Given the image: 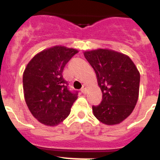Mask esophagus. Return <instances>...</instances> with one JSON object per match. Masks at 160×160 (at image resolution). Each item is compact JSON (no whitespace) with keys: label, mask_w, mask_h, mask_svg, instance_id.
Returning <instances> with one entry per match:
<instances>
[{"label":"esophagus","mask_w":160,"mask_h":160,"mask_svg":"<svg viewBox=\"0 0 160 160\" xmlns=\"http://www.w3.org/2000/svg\"><path fill=\"white\" fill-rule=\"evenodd\" d=\"M87 86H86V85H83L82 88L81 89V92L83 93V94H86V93H87Z\"/></svg>","instance_id":"obj_1"}]
</instances>
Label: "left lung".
<instances>
[{
  "mask_svg": "<svg viewBox=\"0 0 160 160\" xmlns=\"http://www.w3.org/2000/svg\"><path fill=\"white\" fill-rule=\"evenodd\" d=\"M84 56L94 70L102 93L94 115L102 123L115 125L128 118L136 105L140 74L131 59L111 49L87 51Z\"/></svg>",
  "mask_w": 160,
  "mask_h": 160,
  "instance_id": "8db88e82",
  "label": "left lung"
}]
</instances>
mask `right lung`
Masks as SVG:
<instances>
[{"label":"right lung","instance_id":"right-lung-1","mask_svg":"<svg viewBox=\"0 0 160 160\" xmlns=\"http://www.w3.org/2000/svg\"><path fill=\"white\" fill-rule=\"evenodd\" d=\"M78 50L57 46L31 59L23 73L25 102L35 118L46 126H56L70 113L78 91H70L62 76L66 63Z\"/></svg>","mask_w":160,"mask_h":160}]
</instances>
